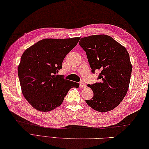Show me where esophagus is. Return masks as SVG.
<instances>
[{"label": "esophagus", "instance_id": "34e87169", "mask_svg": "<svg viewBox=\"0 0 149 149\" xmlns=\"http://www.w3.org/2000/svg\"><path fill=\"white\" fill-rule=\"evenodd\" d=\"M79 86H80L81 88H82V87H85V86H86L85 83L84 81H81L80 82V83H79Z\"/></svg>", "mask_w": 149, "mask_h": 149}]
</instances>
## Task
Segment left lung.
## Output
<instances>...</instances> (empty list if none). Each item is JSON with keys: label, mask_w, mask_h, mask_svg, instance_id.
<instances>
[{"label": "left lung", "mask_w": 149, "mask_h": 149, "mask_svg": "<svg viewBox=\"0 0 149 149\" xmlns=\"http://www.w3.org/2000/svg\"><path fill=\"white\" fill-rule=\"evenodd\" d=\"M79 44L86 52L93 74L96 70L100 71L99 82L88 85L93 97L86 102L99 112L111 111L128 90L132 71L129 54L125 47L106 35L82 38Z\"/></svg>", "instance_id": "left-lung-1"}]
</instances>
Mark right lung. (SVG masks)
Segmentation results:
<instances>
[{
	"instance_id": "obj_1",
	"label": "right lung",
	"mask_w": 149,
	"mask_h": 149,
	"mask_svg": "<svg viewBox=\"0 0 149 149\" xmlns=\"http://www.w3.org/2000/svg\"><path fill=\"white\" fill-rule=\"evenodd\" d=\"M80 38H47L27 49L21 57L17 73L22 93L28 102L40 111H50L63 103L69 90L79 83L57 73L64 57Z\"/></svg>"
}]
</instances>
